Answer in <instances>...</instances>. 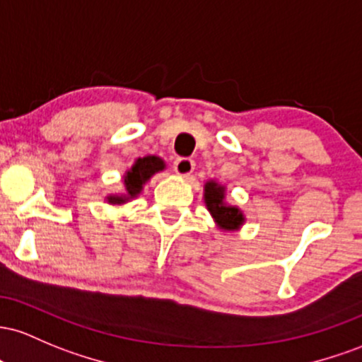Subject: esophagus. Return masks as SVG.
Masks as SVG:
<instances>
[{"instance_id": "34e87169", "label": "esophagus", "mask_w": 362, "mask_h": 362, "mask_svg": "<svg viewBox=\"0 0 362 362\" xmlns=\"http://www.w3.org/2000/svg\"><path fill=\"white\" fill-rule=\"evenodd\" d=\"M174 170H176L177 176L188 177L194 170V162L192 159H186V157H181V159L174 160Z\"/></svg>"}]
</instances>
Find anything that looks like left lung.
I'll use <instances>...</instances> for the list:
<instances>
[{
  "mask_svg": "<svg viewBox=\"0 0 362 362\" xmlns=\"http://www.w3.org/2000/svg\"><path fill=\"white\" fill-rule=\"evenodd\" d=\"M227 188L218 181L209 180L203 185V202L222 233H238L246 224V215L238 205L227 202Z\"/></svg>",
  "mask_w": 362,
  "mask_h": 362,
  "instance_id": "1",
  "label": "left lung"
}]
</instances>
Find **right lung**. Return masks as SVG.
<instances>
[{
	"mask_svg": "<svg viewBox=\"0 0 362 362\" xmlns=\"http://www.w3.org/2000/svg\"><path fill=\"white\" fill-rule=\"evenodd\" d=\"M165 169V160L159 156H145L138 157L133 165L123 174V192L109 193L105 202L112 206H123L135 200L144 192V186L150 181V177L156 176Z\"/></svg>",
	"mask_w": 362,
	"mask_h": 362,
	"instance_id": "1",
	"label": "right lung"
}]
</instances>
